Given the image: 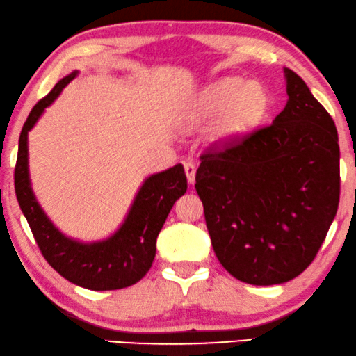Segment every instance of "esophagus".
I'll use <instances>...</instances> for the list:
<instances>
[{
  "instance_id": "34e87169",
  "label": "esophagus",
  "mask_w": 356,
  "mask_h": 356,
  "mask_svg": "<svg viewBox=\"0 0 356 356\" xmlns=\"http://www.w3.org/2000/svg\"><path fill=\"white\" fill-rule=\"evenodd\" d=\"M184 169H185V174H187L188 184L193 185L195 184V174H197V166H195L192 161H187L184 164Z\"/></svg>"
}]
</instances>
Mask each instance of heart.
<instances>
[{"mask_svg": "<svg viewBox=\"0 0 356 356\" xmlns=\"http://www.w3.org/2000/svg\"><path fill=\"white\" fill-rule=\"evenodd\" d=\"M268 104V93L261 83L227 76L213 80L195 93L188 116L193 121H209L218 116L221 134L238 137L261 122Z\"/></svg>", "mask_w": 356, "mask_h": 356, "instance_id": "b5f03b06", "label": "heart"}]
</instances>
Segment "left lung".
Returning <instances> with one entry per match:
<instances>
[{
  "label": "left lung",
  "mask_w": 356,
  "mask_h": 356,
  "mask_svg": "<svg viewBox=\"0 0 356 356\" xmlns=\"http://www.w3.org/2000/svg\"><path fill=\"white\" fill-rule=\"evenodd\" d=\"M284 74L289 99L271 126L211 145L195 176L219 263L253 285L302 274L339 208L337 129L303 79Z\"/></svg>",
  "instance_id": "1"
}]
</instances>
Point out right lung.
<instances>
[{
	"label": "right lung",
	"mask_w": 356,
	"mask_h": 356,
	"mask_svg": "<svg viewBox=\"0 0 356 356\" xmlns=\"http://www.w3.org/2000/svg\"><path fill=\"white\" fill-rule=\"evenodd\" d=\"M76 76L77 71H74L59 80L51 92L30 111L19 137L14 188L35 242L54 271L83 289H124L138 282L152 268L156 254L158 234L176 200L187 190V177L182 164L149 176L140 187L122 226L106 240L83 243L59 232L32 192L27 137L44 108L59 97L63 88Z\"/></svg>",
	"instance_id": "1"
}]
</instances>
